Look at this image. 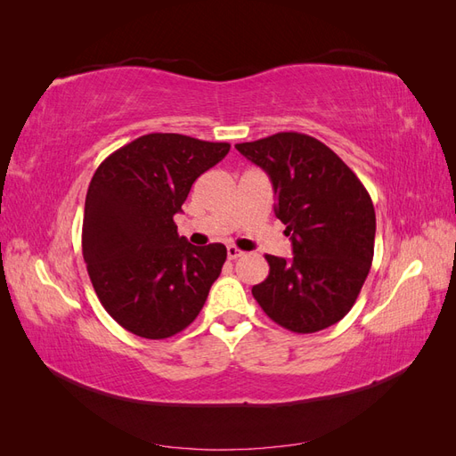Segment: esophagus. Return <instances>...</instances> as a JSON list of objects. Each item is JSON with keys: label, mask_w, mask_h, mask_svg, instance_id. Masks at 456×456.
<instances>
[{"label": "esophagus", "mask_w": 456, "mask_h": 456, "mask_svg": "<svg viewBox=\"0 0 456 456\" xmlns=\"http://www.w3.org/2000/svg\"><path fill=\"white\" fill-rule=\"evenodd\" d=\"M226 253H228V258H230V260H238L240 256H243V251H240L238 247H233V245H228Z\"/></svg>", "instance_id": "34e87169"}]
</instances>
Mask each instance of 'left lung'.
<instances>
[{
  "label": "left lung",
  "mask_w": 456,
  "mask_h": 456,
  "mask_svg": "<svg viewBox=\"0 0 456 456\" xmlns=\"http://www.w3.org/2000/svg\"><path fill=\"white\" fill-rule=\"evenodd\" d=\"M236 148L268 173L273 211L295 255H266L270 273L253 287L255 300L293 333L335 325L354 306L375 253L369 191L333 150L308 134L275 133Z\"/></svg>",
  "instance_id": "8db88e82"
}]
</instances>
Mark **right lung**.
Returning <instances> with one entry per match:
<instances>
[{"mask_svg": "<svg viewBox=\"0 0 456 456\" xmlns=\"http://www.w3.org/2000/svg\"><path fill=\"white\" fill-rule=\"evenodd\" d=\"M230 151L176 133H150L110 154L86 198L81 247L104 310L142 338H169L196 320L226 247H196L173 216L191 184Z\"/></svg>", "mask_w": 456, "mask_h": 456, "instance_id": "1", "label": "right lung"}]
</instances>
